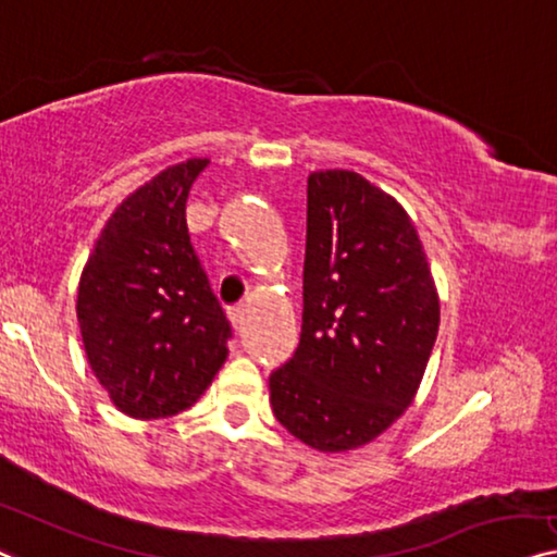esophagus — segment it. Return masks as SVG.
I'll return each mask as SVG.
<instances>
[{
	"label": "esophagus",
	"instance_id": "34e87169",
	"mask_svg": "<svg viewBox=\"0 0 557 557\" xmlns=\"http://www.w3.org/2000/svg\"><path fill=\"white\" fill-rule=\"evenodd\" d=\"M247 318H250V310H247V307H235V310L230 312L232 327L235 330H243L247 325Z\"/></svg>",
	"mask_w": 557,
	"mask_h": 557
}]
</instances>
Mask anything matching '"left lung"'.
I'll list each match as a JSON object with an SVG mask.
<instances>
[{
    "instance_id": "obj_1",
    "label": "left lung",
    "mask_w": 557,
    "mask_h": 557,
    "mask_svg": "<svg viewBox=\"0 0 557 557\" xmlns=\"http://www.w3.org/2000/svg\"><path fill=\"white\" fill-rule=\"evenodd\" d=\"M437 327L405 207L352 170L310 172L300 345L270 375L280 425L320 453L372 443L412 405Z\"/></svg>"
}]
</instances>
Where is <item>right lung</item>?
Listing matches in <instances>:
<instances>
[{"label": "right lung", "mask_w": 557, "mask_h": 557, "mask_svg": "<svg viewBox=\"0 0 557 557\" xmlns=\"http://www.w3.org/2000/svg\"><path fill=\"white\" fill-rule=\"evenodd\" d=\"M210 160L154 174L117 205L77 287L87 362L114 408L160 420L193 408L227 360L230 322L189 243V187Z\"/></svg>", "instance_id": "obj_1"}]
</instances>
